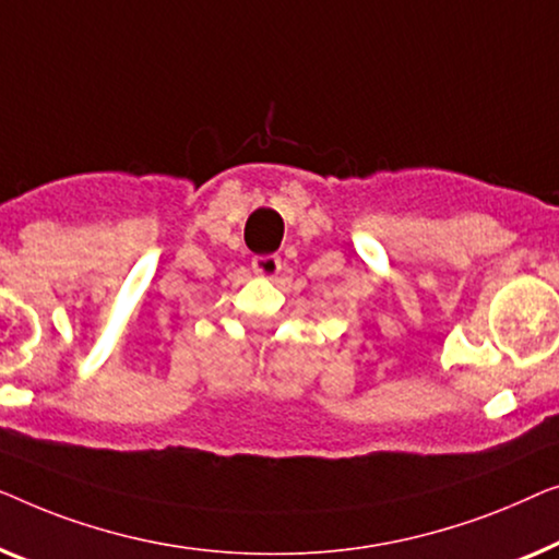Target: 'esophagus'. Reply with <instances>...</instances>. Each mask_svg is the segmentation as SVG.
Returning a JSON list of instances; mask_svg holds the SVG:
<instances>
[{
  "label": "esophagus",
  "mask_w": 559,
  "mask_h": 559,
  "mask_svg": "<svg viewBox=\"0 0 559 559\" xmlns=\"http://www.w3.org/2000/svg\"><path fill=\"white\" fill-rule=\"evenodd\" d=\"M253 271L258 273V276H265V278L278 276L281 258L278 255H255L253 258Z\"/></svg>",
  "instance_id": "34e87169"
}]
</instances>
